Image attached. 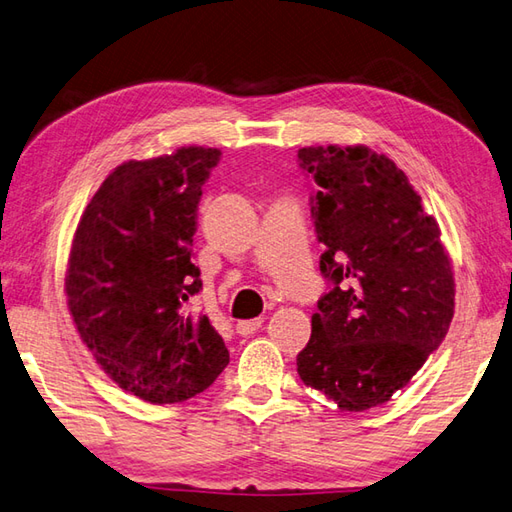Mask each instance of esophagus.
I'll return each mask as SVG.
<instances>
[{"label": "esophagus", "instance_id": "obj_1", "mask_svg": "<svg viewBox=\"0 0 512 512\" xmlns=\"http://www.w3.org/2000/svg\"><path fill=\"white\" fill-rule=\"evenodd\" d=\"M263 317H254V320H243L236 324V333L238 335H254L260 326H263Z\"/></svg>", "mask_w": 512, "mask_h": 512}]
</instances>
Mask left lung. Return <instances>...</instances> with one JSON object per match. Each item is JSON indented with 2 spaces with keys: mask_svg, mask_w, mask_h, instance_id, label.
Wrapping results in <instances>:
<instances>
[{
  "mask_svg": "<svg viewBox=\"0 0 512 512\" xmlns=\"http://www.w3.org/2000/svg\"><path fill=\"white\" fill-rule=\"evenodd\" d=\"M311 214L331 289L317 300L298 374L344 412L390 401L445 339L456 285L438 221L390 157L304 146Z\"/></svg>",
  "mask_w": 512,
  "mask_h": 512,
  "instance_id": "8db88e82",
  "label": "left lung"
}]
</instances>
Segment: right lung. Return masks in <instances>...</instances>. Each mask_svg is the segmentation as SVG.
Wrapping results in <instances>:
<instances>
[{
  "label": "right lung",
  "instance_id": "1",
  "mask_svg": "<svg viewBox=\"0 0 512 512\" xmlns=\"http://www.w3.org/2000/svg\"><path fill=\"white\" fill-rule=\"evenodd\" d=\"M219 160V149L181 146L124 162L76 227L67 309L107 377L146 403L188 401L230 363L208 317L188 311L201 289L190 260L201 186Z\"/></svg>",
  "mask_w": 512,
  "mask_h": 512
}]
</instances>
